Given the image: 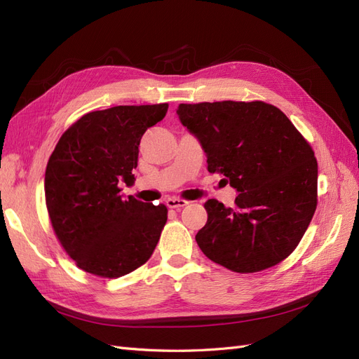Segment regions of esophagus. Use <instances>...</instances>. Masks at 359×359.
Segmentation results:
<instances>
[{
	"label": "esophagus",
	"instance_id": "34e87169",
	"mask_svg": "<svg viewBox=\"0 0 359 359\" xmlns=\"http://www.w3.org/2000/svg\"><path fill=\"white\" fill-rule=\"evenodd\" d=\"M189 202L184 201V199H178V198H168L166 199V206H169V208H175V210H180V208H184Z\"/></svg>",
	"mask_w": 359,
	"mask_h": 359
}]
</instances>
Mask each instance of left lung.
Segmentation results:
<instances>
[{
  "label": "left lung",
  "instance_id": "obj_1",
  "mask_svg": "<svg viewBox=\"0 0 359 359\" xmlns=\"http://www.w3.org/2000/svg\"><path fill=\"white\" fill-rule=\"evenodd\" d=\"M177 114L199 139L208 172L236 189L233 208L210 199L196 235L203 255L233 273H257L299 244L318 205V161L278 107L265 102L181 103Z\"/></svg>",
  "mask_w": 359,
  "mask_h": 359
}]
</instances>
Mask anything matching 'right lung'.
I'll use <instances>...</instances> for the list:
<instances>
[{"mask_svg": "<svg viewBox=\"0 0 359 359\" xmlns=\"http://www.w3.org/2000/svg\"><path fill=\"white\" fill-rule=\"evenodd\" d=\"M168 103L115 106L85 114L60 137L45 173L52 229L85 273L118 278L153 255L168 208L133 196L119 182H135L139 144L165 118Z\"/></svg>", "mask_w": 359, "mask_h": 359, "instance_id": "obj_1", "label": "right lung"}]
</instances>
